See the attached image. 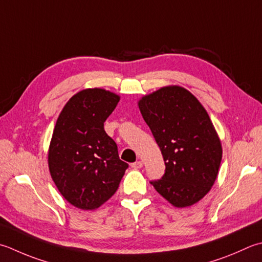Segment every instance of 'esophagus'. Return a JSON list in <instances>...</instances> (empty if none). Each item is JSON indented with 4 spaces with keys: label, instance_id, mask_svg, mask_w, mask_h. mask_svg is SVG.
Instances as JSON below:
<instances>
[{
    "label": "esophagus",
    "instance_id": "34e87169",
    "mask_svg": "<svg viewBox=\"0 0 262 262\" xmlns=\"http://www.w3.org/2000/svg\"><path fill=\"white\" fill-rule=\"evenodd\" d=\"M142 167H143L142 161H136L134 163H132V168H134V169H141Z\"/></svg>",
    "mask_w": 262,
    "mask_h": 262
}]
</instances>
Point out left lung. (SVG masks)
Instances as JSON below:
<instances>
[{
  "instance_id": "8db88e82",
  "label": "left lung",
  "mask_w": 262,
  "mask_h": 262,
  "mask_svg": "<svg viewBox=\"0 0 262 262\" xmlns=\"http://www.w3.org/2000/svg\"><path fill=\"white\" fill-rule=\"evenodd\" d=\"M137 105L162 153L166 172L151 185L176 208L198 203L216 182L222 142L207 110L188 90L163 86Z\"/></svg>"
}]
</instances>
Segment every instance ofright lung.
<instances>
[{"instance_id":"obj_1","label":"right lung","mask_w":262,"mask_h":262,"mask_svg":"<svg viewBox=\"0 0 262 262\" xmlns=\"http://www.w3.org/2000/svg\"><path fill=\"white\" fill-rule=\"evenodd\" d=\"M120 96L104 89H85L61 110L51 138L49 170L61 195L74 207L94 210L119 187L128 165L118 156L104 121Z\"/></svg>"}]
</instances>
